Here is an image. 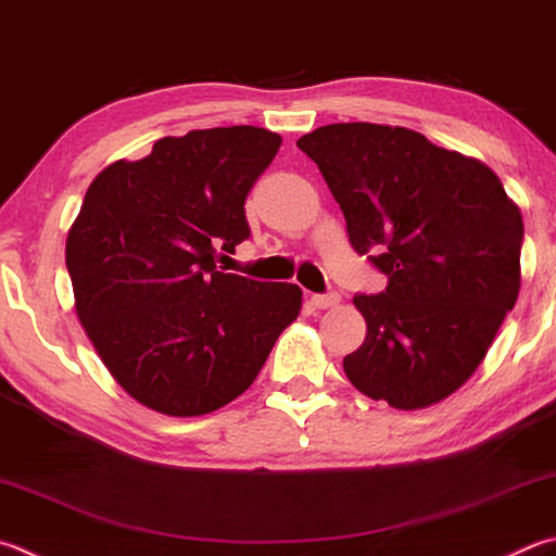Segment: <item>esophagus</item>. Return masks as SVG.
<instances>
[{
	"mask_svg": "<svg viewBox=\"0 0 556 556\" xmlns=\"http://www.w3.org/2000/svg\"><path fill=\"white\" fill-rule=\"evenodd\" d=\"M311 304L316 308H332L340 304V296L336 294V291H330V294H316V296H311Z\"/></svg>",
	"mask_w": 556,
	"mask_h": 556,
	"instance_id": "obj_1",
	"label": "esophagus"
}]
</instances>
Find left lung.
<instances>
[{
	"instance_id": "8db88e82",
	"label": "left lung",
	"mask_w": 556,
	"mask_h": 556,
	"mask_svg": "<svg viewBox=\"0 0 556 556\" xmlns=\"http://www.w3.org/2000/svg\"><path fill=\"white\" fill-rule=\"evenodd\" d=\"M296 146L318 165L387 291L352 299L365 342L352 387L391 408L435 406L469 381L520 291L522 216L481 160L403 126L330 124Z\"/></svg>"
}]
</instances>
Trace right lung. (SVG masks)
I'll return each mask as SVG.
<instances>
[{"mask_svg": "<svg viewBox=\"0 0 556 556\" xmlns=\"http://www.w3.org/2000/svg\"><path fill=\"white\" fill-rule=\"evenodd\" d=\"M279 146L255 126L189 130L106 165L87 189L65 243L75 311L109 375L150 410L224 408L299 316L296 285L216 265L250 236L248 191Z\"/></svg>", "mask_w": 556, "mask_h": 556, "instance_id": "obj_1", "label": "right lung"}]
</instances>
